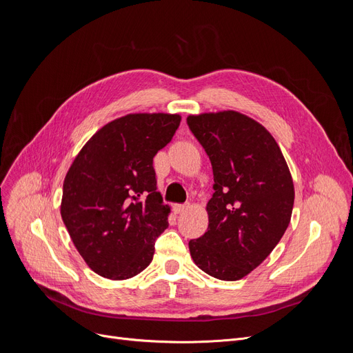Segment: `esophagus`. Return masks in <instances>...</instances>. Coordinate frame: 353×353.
I'll return each instance as SVG.
<instances>
[{"label": "esophagus", "mask_w": 353, "mask_h": 353, "mask_svg": "<svg viewBox=\"0 0 353 353\" xmlns=\"http://www.w3.org/2000/svg\"><path fill=\"white\" fill-rule=\"evenodd\" d=\"M188 208H190L188 205H175V206H174V212H175V213H183V212H185Z\"/></svg>", "instance_id": "1"}]
</instances>
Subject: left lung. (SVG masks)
Returning <instances> with one entry per match:
<instances>
[{
	"instance_id": "8db88e82",
	"label": "left lung",
	"mask_w": 353,
	"mask_h": 353,
	"mask_svg": "<svg viewBox=\"0 0 353 353\" xmlns=\"http://www.w3.org/2000/svg\"><path fill=\"white\" fill-rule=\"evenodd\" d=\"M187 123L210 159L215 181L206 206L209 227L190 240L191 258L215 279L236 281L268 258L290 223V170L274 137L249 116L191 114Z\"/></svg>"
}]
</instances>
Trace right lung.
<instances>
[{
  "label": "right lung",
  "mask_w": 353,
  "mask_h": 353,
  "mask_svg": "<svg viewBox=\"0 0 353 353\" xmlns=\"http://www.w3.org/2000/svg\"><path fill=\"white\" fill-rule=\"evenodd\" d=\"M179 114L134 113L104 125L82 147L63 183L61 219L79 254L104 279H132L150 265L169 206L153 157L170 143Z\"/></svg>",
  "instance_id": "right-lung-1"
}]
</instances>
